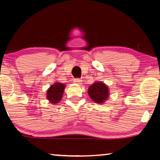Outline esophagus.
I'll return each instance as SVG.
<instances>
[{
  "label": "esophagus",
  "mask_w": 160,
  "mask_h": 160,
  "mask_svg": "<svg viewBox=\"0 0 160 160\" xmlns=\"http://www.w3.org/2000/svg\"><path fill=\"white\" fill-rule=\"evenodd\" d=\"M73 82L75 83H76V84H80L81 82H82V80H81L80 79H79V78H76V79H74Z\"/></svg>",
  "instance_id": "1"
}]
</instances>
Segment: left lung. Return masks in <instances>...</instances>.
<instances>
[{
    "instance_id": "left-lung-1",
    "label": "left lung",
    "mask_w": 160,
    "mask_h": 160,
    "mask_svg": "<svg viewBox=\"0 0 160 160\" xmlns=\"http://www.w3.org/2000/svg\"><path fill=\"white\" fill-rule=\"evenodd\" d=\"M88 92L91 99L97 104H104L109 97V88L102 82H95L88 88Z\"/></svg>"
}]
</instances>
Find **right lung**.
<instances>
[{"label":"right lung","instance_id":"add662e5","mask_svg":"<svg viewBox=\"0 0 160 160\" xmlns=\"http://www.w3.org/2000/svg\"><path fill=\"white\" fill-rule=\"evenodd\" d=\"M66 85L56 82L51 85L47 91V99L51 104H56L61 102L63 97Z\"/></svg>","mask_w":160,"mask_h":160}]
</instances>
